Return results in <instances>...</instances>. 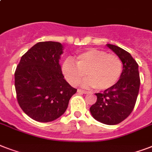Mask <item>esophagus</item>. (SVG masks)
<instances>
[{
  "label": "esophagus",
  "mask_w": 152,
  "mask_h": 152,
  "mask_svg": "<svg viewBox=\"0 0 152 152\" xmlns=\"http://www.w3.org/2000/svg\"><path fill=\"white\" fill-rule=\"evenodd\" d=\"M77 91H78L79 93H82V94H88V93H89V91H88L82 90V89H78Z\"/></svg>",
  "instance_id": "34e87169"
}]
</instances>
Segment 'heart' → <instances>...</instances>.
I'll list each match as a JSON object with an SVG mask.
<instances>
[{
  "label": "heart",
  "instance_id": "1",
  "mask_svg": "<svg viewBox=\"0 0 152 152\" xmlns=\"http://www.w3.org/2000/svg\"><path fill=\"white\" fill-rule=\"evenodd\" d=\"M61 71L71 85H77L87 73L88 79L83 82V86L106 91L118 83L122 75L123 64L117 55L93 49L77 55L76 64L70 58L65 60Z\"/></svg>",
  "mask_w": 152,
  "mask_h": 152
}]
</instances>
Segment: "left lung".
Returning <instances> with one entry per match:
<instances>
[{
    "label": "left lung",
    "instance_id": "1",
    "mask_svg": "<svg viewBox=\"0 0 152 152\" xmlns=\"http://www.w3.org/2000/svg\"><path fill=\"white\" fill-rule=\"evenodd\" d=\"M106 46L121 60L122 75L114 87L95 94L97 101L90 107V112L98 121L113 125L123 121L133 110L140 80L138 64L129 53L114 45Z\"/></svg>",
    "mask_w": 152,
    "mask_h": 152
}]
</instances>
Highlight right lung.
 Listing matches in <instances>:
<instances>
[{"label":"right lung","mask_w":152,"mask_h":152,"mask_svg":"<svg viewBox=\"0 0 152 152\" xmlns=\"http://www.w3.org/2000/svg\"><path fill=\"white\" fill-rule=\"evenodd\" d=\"M63 46L40 42L20 59L15 72L18 103L27 115L39 122H50L65 112L76 88L64 80L59 64Z\"/></svg>","instance_id":"add662e5"}]
</instances>
